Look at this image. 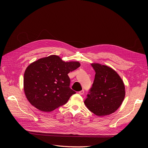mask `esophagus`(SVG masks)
<instances>
[{
  "mask_svg": "<svg viewBox=\"0 0 148 148\" xmlns=\"http://www.w3.org/2000/svg\"><path fill=\"white\" fill-rule=\"evenodd\" d=\"M84 90H81V91L79 92V94L80 95H83V94H84Z\"/></svg>",
  "mask_w": 148,
  "mask_h": 148,
  "instance_id": "esophagus-1",
  "label": "esophagus"
}]
</instances>
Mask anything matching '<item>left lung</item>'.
Returning a JSON list of instances; mask_svg holds the SVG:
<instances>
[{"mask_svg": "<svg viewBox=\"0 0 148 148\" xmlns=\"http://www.w3.org/2000/svg\"><path fill=\"white\" fill-rule=\"evenodd\" d=\"M90 65L95 70V75L84 104L97 116L109 115L121 106L125 96V84L111 67L95 62Z\"/></svg>", "mask_w": 148, "mask_h": 148, "instance_id": "1", "label": "left lung"}]
</instances>
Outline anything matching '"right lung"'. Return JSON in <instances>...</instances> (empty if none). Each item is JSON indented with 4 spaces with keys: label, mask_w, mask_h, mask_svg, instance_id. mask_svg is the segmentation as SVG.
I'll use <instances>...</instances> for the list:
<instances>
[{
    "label": "right lung",
    "mask_w": 148,
    "mask_h": 148,
    "mask_svg": "<svg viewBox=\"0 0 148 148\" xmlns=\"http://www.w3.org/2000/svg\"><path fill=\"white\" fill-rule=\"evenodd\" d=\"M79 61L65 62L57 55L39 59L26 68L23 89L29 102L44 112L65 104L75 92L68 74L80 67Z\"/></svg>",
    "instance_id": "right-lung-1"
}]
</instances>
